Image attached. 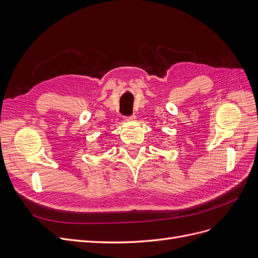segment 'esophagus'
I'll list each match as a JSON object with an SVG mask.
<instances>
[{
  "instance_id": "obj_1",
  "label": "esophagus",
  "mask_w": 258,
  "mask_h": 258,
  "mask_svg": "<svg viewBox=\"0 0 258 258\" xmlns=\"http://www.w3.org/2000/svg\"><path fill=\"white\" fill-rule=\"evenodd\" d=\"M124 119H126V120H135L136 119V115L132 114L130 116H124Z\"/></svg>"
}]
</instances>
